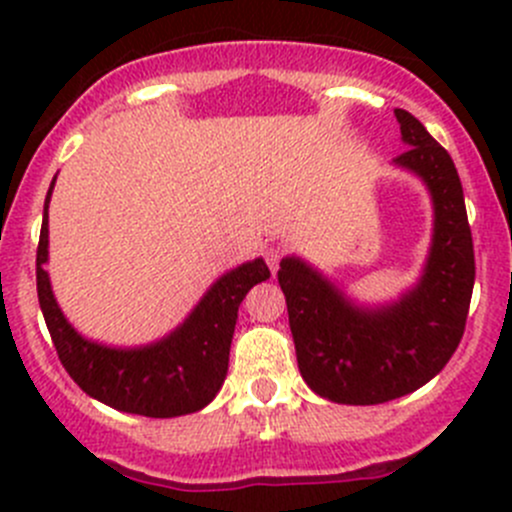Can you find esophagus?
Instances as JSON below:
<instances>
[{"label": "esophagus", "instance_id": "34e87169", "mask_svg": "<svg viewBox=\"0 0 512 512\" xmlns=\"http://www.w3.org/2000/svg\"><path fill=\"white\" fill-rule=\"evenodd\" d=\"M285 255H287L285 247H270V250H267L265 257H267V265H270L272 272L280 270V262L285 260Z\"/></svg>", "mask_w": 512, "mask_h": 512}]
</instances>
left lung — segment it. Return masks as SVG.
<instances>
[{
  "label": "left lung",
  "mask_w": 512,
  "mask_h": 512,
  "mask_svg": "<svg viewBox=\"0 0 512 512\" xmlns=\"http://www.w3.org/2000/svg\"><path fill=\"white\" fill-rule=\"evenodd\" d=\"M396 121L409 143L396 163L426 180L436 208L421 285L394 307L366 312L304 262L289 257L277 272L302 379L337 404L371 406L411 394L448 364L466 332L476 255L461 178L416 116L396 108Z\"/></svg>",
  "instance_id": "left-lung-1"
}]
</instances>
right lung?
<instances>
[{"label":"right lung","mask_w":512,"mask_h":512,"mask_svg":"<svg viewBox=\"0 0 512 512\" xmlns=\"http://www.w3.org/2000/svg\"><path fill=\"white\" fill-rule=\"evenodd\" d=\"M51 188L46 195L44 223L36 247V292L51 342L71 379L89 396L126 414L173 418L208 406L225 381L240 302L257 282L270 277L265 262H247L220 277L195 312L185 319L183 327L175 329L163 342L128 352L98 347L71 329L61 309L56 307L49 277L44 272L49 245L46 208Z\"/></svg>","instance_id":"obj_1"}]
</instances>
